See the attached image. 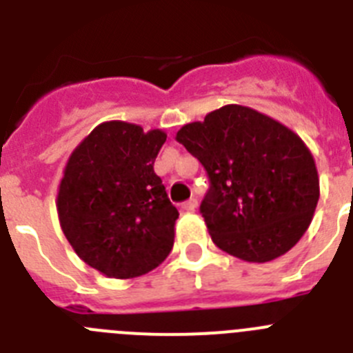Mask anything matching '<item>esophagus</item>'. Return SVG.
<instances>
[{"mask_svg": "<svg viewBox=\"0 0 353 353\" xmlns=\"http://www.w3.org/2000/svg\"><path fill=\"white\" fill-rule=\"evenodd\" d=\"M196 207H198V199H196V198L187 199L185 203L182 205V208H183V210H187V212H192V210H194Z\"/></svg>", "mask_w": 353, "mask_h": 353, "instance_id": "34e87169", "label": "esophagus"}]
</instances>
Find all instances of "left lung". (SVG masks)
<instances>
[{
  "label": "left lung",
  "mask_w": 353,
  "mask_h": 353,
  "mask_svg": "<svg viewBox=\"0 0 353 353\" xmlns=\"http://www.w3.org/2000/svg\"><path fill=\"white\" fill-rule=\"evenodd\" d=\"M210 179L201 215L214 244L265 263L283 256L310 228L320 180L310 148L256 109L228 104L176 132Z\"/></svg>",
  "instance_id": "obj_1"
}]
</instances>
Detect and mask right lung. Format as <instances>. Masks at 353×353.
<instances>
[{
    "mask_svg": "<svg viewBox=\"0 0 353 353\" xmlns=\"http://www.w3.org/2000/svg\"><path fill=\"white\" fill-rule=\"evenodd\" d=\"M166 132L113 120L76 146L58 189V217L77 256L114 279L166 260L179 210L154 171Z\"/></svg>",
    "mask_w": 353,
    "mask_h": 353,
    "instance_id": "add662e5",
    "label": "right lung"
}]
</instances>
